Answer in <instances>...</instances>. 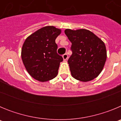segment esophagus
<instances>
[{"instance_id":"esophagus-1","label":"esophagus","mask_w":121,"mask_h":121,"mask_svg":"<svg viewBox=\"0 0 121 121\" xmlns=\"http://www.w3.org/2000/svg\"><path fill=\"white\" fill-rule=\"evenodd\" d=\"M63 57V59H64V60H66L68 59V54H64V55L62 56Z\"/></svg>"}]
</instances>
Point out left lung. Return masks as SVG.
<instances>
[{"instance_id": "obj_1", "label": "left lung", "mask_w": 121, "mask_h": 121, "mask_svg": "<svg viewBox=\"0 0 121 121\" xmlns=\"http://www.w3.org/2000/svg\"><path fill=\"white\" fill-rule=\"evenodd\" d=\"M65 34L71 42L72 54L68 60L71 75L82 82L94 79L102 71L106 61L104 43L85 29H67Z\"/></svg>"}]
</instances>
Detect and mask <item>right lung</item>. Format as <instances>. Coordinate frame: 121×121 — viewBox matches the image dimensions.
Instances as JSON below:
<instances>
[{
    "mask_svg": "<svg viewBox=\"0 0 121 121\" xmlns=\"http://www.w3.org/2000/svg\"><path fill=\"white\" fill-rule=\"evenodd\" d=\"M60 32L53 26H45L24 42L21 52L22 61L28 73L35 79L45 82L57 76L63 58L57 54L55 40Z\"/></svg>",
    "mask_w": 121,
    "mask_h": 121,
    "instance_id": "add662e5",
    "label": "right lung"
}]
</instances>
